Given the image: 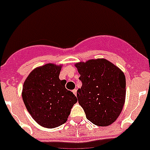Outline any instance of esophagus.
Segmentation results:
<instances>
[{
    "instance_id": "esophagus-1",
    "label": "esophagus",
    "mask_w": 150,
    "mask_h": 150,
    "mask_svg": "<svg viewBox=\"0 0 150 150\" xmlns=\"http://www.w3.org/2000/svg\"><path fill=\"white\" fill-rule=\"evenodd\" d=\"M72 93L74 94H75V96H77V89H73L72 90Z\"/></svg>"
}]
</instances>
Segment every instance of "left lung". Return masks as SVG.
Instances as JSON below:
<instances>
[{
	"label": "left lung",
	"mask_w": 150,
	"mask_h": 150,
	"mask_svg": "<svg viewBox=\"0 0 150 150\" xmlns=\"http://www.w3.org/2000/svg\"><path fill=\"white\" fill-rule=\"evenodd\" d=\"M82 82L77 91L79 103L86 118L98 126L114 123L125 101L126 81L123 71L106 59H92L75 64Z\"/></svg>",
	"instance_id": "obj_1"
}]
</instances>
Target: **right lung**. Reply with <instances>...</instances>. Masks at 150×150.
I'll use <instances>...</instances> for the list:
<instances>
[{
	"mask_svg": "<svg viewBox=\"0 0 150 150\" xmlns=\"http://www.w3.org/2000/svg\"><path fill=\"white\" fill-rule=\"evenodd\" d=\"M61 66L54 64L35 68L22 88V100L32 117L44 128H54L65 123L77 97L60 80Z\"/></svg>",
	"mask_w": 150,
	"mask_h": 150,
	"instance_id": "obj_1",
	"label": "right lung"
}]
</instances>
